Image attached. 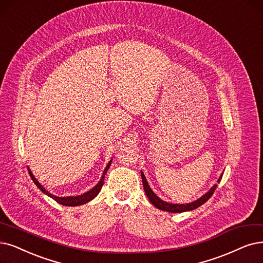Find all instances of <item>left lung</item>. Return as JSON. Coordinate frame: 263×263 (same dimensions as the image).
I'll return each instance as SVG.
<instances>
[{"label": "left lung", "mask_w": 263, "mask_h": 263, "mask_svg": "<svg viewBox=\"0 0 263 263\" xmlns=\"http://www.w3.org/2000/svg\"><path fill=\"white\" fill-rule=\"evenodd\" d=\"M141 178H142V183H143V189H144V192L146 194V196H148L149 201L156 207L161 209V211H165V212H168V213H183V212H189V211H193V209L199 207L201 205H203L204 203H206L209 198H211V196L214 194L215 190L217 189V185L218 184H215L211 190H209L205 195H203L201 198H198L197 201L195 202H192V203H189V204H170V203H166L164 201H162V199L160 197H157L154 192L151 190V187L148 183V181H146L145 177L143 175V173L141 172ZM222 178V175L219 177L218 179V183L220 182V180H221Z\"/></svg>", "instance_id": "obj_1"}]
</instances>
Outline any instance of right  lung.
Returning <instances> with one entry per match:
<instances>
[{
    "mask_svg": "<svg viewBox=\"0 0 263 263\" xmlns=\"http://www.w3.org/2000/svg\"><path fill=\"white\" fill-rule=\"evenodd\" d=\"M110 165H111V161H110V163L107 165L106 170H104V172H103V174H102V177H101L100 181L98 182V184H97L95 187H92L91 190H89L88 192L84 193V194H82V195H79V196H68V197H58V196H55V195L50 194L49 192H47V191L45 190V189H44L43 186L41 185V183H39V181L35 179V177L33 176L32 173H31V171L29 170V168H28V172H29V175H30V177H31V179L33 180V182L35 183V185L40 189V190H41L42 192H43V193H45L46 195H48L49 197H51L52 199H55V201H56L57 203H59V204H61V205H64V206H79V205H83V204H85V203L91 201V199H92L93 197L97 196V194L100 192L101 187H102V185H103L104 175L107 174Z\"/></svg>",
    "mask_w": 263,
    "mask_h": 263,
    "instance_id": "obj_1",
    "label": "right lung"
}]
</instances>
